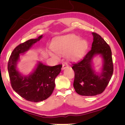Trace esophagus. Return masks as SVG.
Listing matches in <instances>:
<instances>
[{
  "mask_svg": "<svg viewBox=\"0 0 125 125\" xmlns=\"http://www.w3.org/2000/svg\"><path fill=\"white\" fill-rule=\"evenodd\" d=\"M69 67V65L68 64H67V63H64V64L62 65V70H64L66 68H67V67Z\"/></svg>",
  "mask_w": 125,
  "mask_h": 125,
  "instance_id": "esophagus-1",
  "label": "esophagus"
}]
</instances>
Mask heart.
Instances as JSON below:
<instances>
[{
    "label": "heart",
    "mask_w": 125,
    "mask_h": 125,
    "mask_svg": "<svg viewBox=\"0 0 125 125\" xmlns=\"http://www.w3.org/2000/svg\"><path fill=\"white\" fill-rule=\"evenodd\" d=\"M88 47V42L86 39H80L75 34H69L57 37L52 42L51 48L57 54L68 56L71 59L81 56ZM50 55L55 58V55L50 52Z\"/></svg>",
    "instance_id": "b5f03b06"
}]
</instances>
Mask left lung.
I'll use <instances>...</instances> for the list:
<instances>
[{"mask_svg":"<svg viewBox=\"0 0 125 125\" xmlns=\"http://www.w3.org/2000/svg\"><path fill=\"white\" fill-rule=\"evenodd\" d=\"M92 35L91 50L80 61L72 65L75 72L73 87L81 95L94 96L103 92L113 73L110 47L100 35L94 32ZM97 55L101 56L103 60L100 73H96L93 69V60Z\"/></svg>","mask_w":125,"mask_h":125,"instance_id":"obj_1","label":"left lung"}]
</instances>
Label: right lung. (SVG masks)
<instances>
[{"label":"right lung","mask_w":125,"mask_h":125,"mask_svg":"<svg viewBox=\"0 0 125 125\" xmlns=\"http://www.w3.org/2000/svg\"><path fill=\"white\" fill-rule=\"evenodd\" d=\"M42 37L41 35L17 46L10 56L8 65L13 89L25 99L36 103L47 99L52 95L55 88V80L62 67L60 64L49 66L39 61L33 71L28 76L22 75L17 69L20 54H25Z\"/></svg>","instance_id":"right-lung-1"}]
</instances>
